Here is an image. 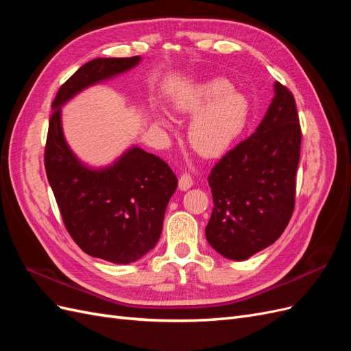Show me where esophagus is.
Instances as JSON below:
<instances>
[{"label": "esophagus", "instance_id": "obj_1", "mask_svg": "<svg viewBox=\"0 0 351 351\" xmlns=\"http://www.w3.org/2000/svg\"><path fill=\"white\" fill-rule=\"evenodd\" d=\"M192 186H193V180L190 177V174L187 173L182 174V177L178 180V189L182 190V192H186V190H189Z\"/></svg>", "mask_w": 351, "mask_h": 351}]
</instances>
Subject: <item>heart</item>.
<instances>
[{
	"label": "heart",
	"instance_id": "obj_1",
	"mask_svg": "<svg viewBox=\"0 0 351 351\" xmlns=\"http://www.w3.org/2000/svg\"><path fill=\"white\" fill-rule=\"evenodd\" d=\"M173 110L180 117H193L189 125V142L206 158L226 154L237 142L249 120L250 104L246 95L232 89L222 77H212L190 84L173 98ZM154 124L159 129L174 130L173 120L154 111Z\"/></svg>",
	"mask_w": 351,
	"mask_h": 351
}]
</instances>
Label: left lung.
I'll return each instance as SVG.
<instances>
[{"label": "left lung", "mask_w": 351, "mask_h": 351, "mask_svg": "<svg viewBox=\"0 0 351 351\" xmlns=\"http://www.w3.org/2000/svg\"><path fill=\"white\" fill-rule=\"evenodd\" d=\"M302 132L291 92L274 83L258 129L212 168L214 209L206 240L222 256L246 261L271 246L293 215Z\"/></svg>", "instance_id": "left-lung-1"}]
</instances>
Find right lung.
<instances>
[{
    "mask_svg": "<svg viewBox=\"0 0 351 351\" xmlns=\"http://www.w3.org/2000/svg\"><path fill=\"white\" fill-rule=\"evenodd\" d=\"M142 57L95 58L58 89L45 147V168L62 221L77 246L119 265L139 261L162 231L177 177L161 158L130 146L108 165L92 167L73 152L61 108L76 95L134 69Z\"/></svg>",
    "mask_w": 351,
    "mask_h": 351,
    "instance_id": "1",
    "label": "right lung"
}]
</instances>
